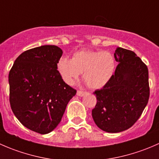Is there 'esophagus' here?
I'll list each match as a JSON object with an SVG mask.
<instances>
[{
    "mask_svg": "<svg viewBox=\"0 0 159 159\" xmlns=\"http://www.w3.org/2000/svg\"><path fill=\"white\" fill-rule=\"evenodd\" d=\"M85 94H86V91H80V90H78V91H77V95L78 96H83V95H84Z\"/></svg>",
    "mask_w": 159,
    "mask_h": 159,
    "instance_id": "1",
    "label": "esophagus"
}]
</instances>
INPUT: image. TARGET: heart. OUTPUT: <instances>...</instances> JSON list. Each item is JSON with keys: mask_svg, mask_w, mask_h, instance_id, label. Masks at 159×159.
I'll return each mask as SVG.
<instances>
[{"mask_svg": "<svg viewBox=\"0 0 159 159\" xmlns=\"http://www.w3.org/2000/svg\"><path fill=\"white\" fill-rule=\"evenodd\" d=\"M115 68L114 56L108 51L82 50L75 52L72 58L61 57L57 70L64 81L72 84L82 73V78L90 89H101L109 81Z\"/></svg>", "mask_w": 159, "mask_h": 159, "instance_id": "1", "label": "heart"}]
</instances>
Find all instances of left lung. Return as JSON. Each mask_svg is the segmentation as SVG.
I'll list each match as a JSON object with an SVG mask.
<instances>
[{
    "mask_svg": "<svg viewBox=\"0 0 159 159\" xmlns=\"http://www.w3.org/2000/svg\"><path fill=\"white\" fill-rule=\"evenodd\" d=\"M115 73L102 89L94 91L97 103L92 118L106 132H121L138 121L150 94L147 65L130 50L117 48Z\"/></svg>",
    "mask_w": 159,
    "mask_h": 159,
    "instance_id": "left-lung-1",
    "label": "left lung"
}]
</instances>
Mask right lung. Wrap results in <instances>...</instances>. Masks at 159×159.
<instances>
[{
	"instance_id": "add662e5",
	"label": "right lung",
	"mask_w": 159,
	"mask_h": 159,
	"mask_svg": "<svg viewBox=\"0 0 159 159\" xmlns=\"http://www.w3.org/2000/svg\"><path fill=\"white\" fill-rule=\"evenodd\" d=\"M62 54L55 45L29 49L17 57L9 72L12 111L27 129L41 134L57 127L77 92L57 70Z\"/></svg>"
}]
</instances>
